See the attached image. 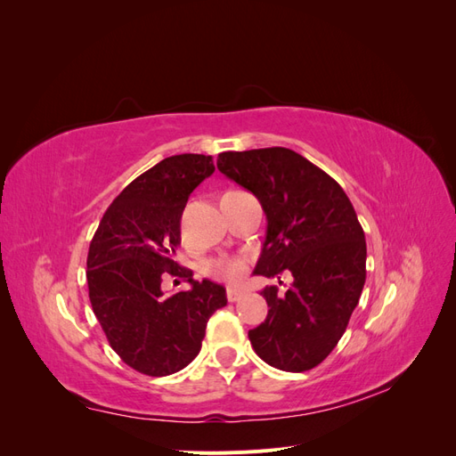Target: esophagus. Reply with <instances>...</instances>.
Returning a JSON list of instances; mask_svg holds the SVG:
<instances>
[{
    "label": "esophagus",
    "instance_id": "1",
    "mask_svg": "<svg viewBox=\"0 0 456 456\" xmlns=\"http://www.w3.org/2000/svg\"><path fill=\"white\" fill-rule=\"evenodd\" d=\"M243 295H245V291H243V289H240V287H233V285H230V287L226 289V297H228V300H230V302H236V300H240Z\"/></svg>",
    "mask_w": 456,
    "mask_h": 456
}]
</instances>
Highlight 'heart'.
<instances>
[{
	"mask_svg": "<svg viewBox=\"0 0 456 456\" xmlns=\"http://www.w3.org/2000/svg\"><path fill=\"white\" fill-rule=\"evenodd\" d=\"M207 272L216 275V278H223L228 281H238L245 272V262L240 258L215 260L209 266H207Z\"/></svg>",
	"mask_w": 456,
	"mask_h": 456,
	"instance_id": "obj_1",
	"label": "heart"
}]
</instances>
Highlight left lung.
Returning <instances> with one entry per match:
<instances>
[{
    "label": "left lung",
    "instance_id": "left-lung-1",
    "mask_svg": "<svg viewBox=\"0 0 456 456\" xmlns=\"http://www.w3.org/2000/svg\"><path fill=\"white\" fill-rule=\"evenodd\" d=\"M216 167L266 213L255 273H293L285 293L262 291L268 315L249 330L251 346L275 369H314L338 344L365 285L367 245L354 205L335 178L289 148L223 151Z\"/></svg>",
    "mask_w": 456,
    "mask_h": 456
}]
</instances>
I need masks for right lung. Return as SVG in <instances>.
<instances>
[{
	"mask_svg": "<svg viewBox=\"0 0 456 456\" xmlns=\"http://www.w3.org/2000/svg\"><path fill=\"white\" fill-rule=\"evenodd\" d=\"M215 173L211 156L181 154L136 176L108 207L87 255L93 312L114 352L148 377L184 369L201 350L209 317L226 306V289L196 281L173 260L186 201ZM165 274L190 292L165 296Z\"/></svg>",
	"mask_w": 456,
	"mask_h": 456,
	"instance_id": "obj_1",
	"label": "right lung"
}]
</instances>
